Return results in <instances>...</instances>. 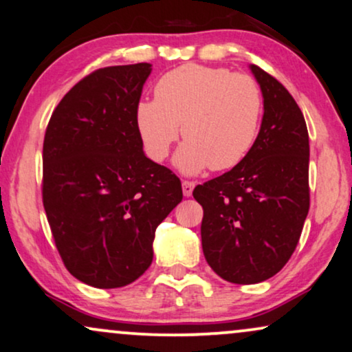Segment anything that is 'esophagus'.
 Here are the masks:
<instances>
[{
  "label": "esophagus",
  "mask_w": 352,
  "mask_h": 352,
  "mask_svg": "<svg viewBox=\"0 0 352 352\" xmlns=\"http://www.w3.org/2000/svg\"><path fill=\"white\" fill-rule=\"evenodd\" d=\"M182 190H184V196L186 198H190L191 195H193V190H195V182H182Z\"/></svg>",
  "instance_id": "34e87169"
}]
</instances>
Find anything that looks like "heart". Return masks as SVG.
<instances>
[{
    "instance_id": "b5f03b06",
    "label": "heart",
    "mask_w": 352,
    "mask_h": 352,
    "mask_svg": "<svg viewBox=\"0 0 352 352\" xmlns=\"http://www.w3.org/2000/svg\"><path fill=\"white\" fill-rule=\"evenodd\" d=\"M156 98L135 107V122L144 151L164 161L180 135L186 138L175 154L184 173L228 170L254 146L264 100L256 80L228 69L185 64L162 75Z\"/></svg>"
}]
</instances>
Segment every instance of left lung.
Here are the masks:
<instances>
[{
  "mask_svg": "<svg viewBox=\"0 0 352 352\" xmlns=\"http://www.w3.org/2000/svg\"><path fill=\"white\" fill-rule=\"evenodd\" d=\"M264 116L250 154L198 185L206 261L230 283L274 277L296 250L309 212V135L296 101L277 78L251 64Z\"/></svg>",
  "mask_w": 352,
  "mask_h": 352,
  "instance_id": "left-lung-1",
  "label": "left lung"
}]
</instances>
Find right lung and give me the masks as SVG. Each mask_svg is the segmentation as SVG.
Listing matches in <instances>:
<instances>
[{
	"instance_id": "obj_1",
	"label": "right lung",
	"mask_w": 352,
	"mask_h": 352,
	"mask_svg": "<svg viewBox=\"0 0 352 352\" xmlns=\"http://www.w3.org/2000/svg\"><path fill=\"white\" fill-rule=\"evenodd\" d=\"M153 65L104 67L70 88L43 143V206L64 265L95 288L135 282L182 184L146 157L135 107Z\"/></svg>"
}]
</instances>
